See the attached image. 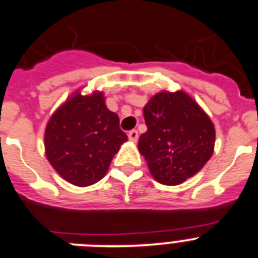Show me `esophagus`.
Wrapping results in <instances>:
<instances>
[{
  "label": "esophagus",
  "mask_w": 258,
  "mask_h": 258,
  "mask_svg": "<svg viewBox=\"0 0 258 258\" xmlns=\"http://www.w3.org/2000/svg\"><path fill=\"white\" fill-rule=\"evenodd\" d=\"M127 137H129V140H131L132 142H137V141H138V132H137L136 129H133V131H131L127 133Z\"/></svg>",
  "instance_id": "1"
}]
</instances>
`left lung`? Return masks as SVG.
<instances>
[{
    "instance_id": "8db88e82",
    "label": "left lung",
    "mask_w": 258,
    "mask_h": 258,
    "mask_svg": "<svg viewBox=\"0 0 258 258\" xmlns=\"http://www.w3.org/2000/svg\"><path fill=\"white\" fill-rule=\"evenodd\" d=\"M143 115L147 132L140 137L138 149L159 183H182L211 159L214 125L186 93H159L146 104Z\"/></svg>"
}]
</instances>
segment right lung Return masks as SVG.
Masks as SVG:
<instances>
[{
  "instance_id": "1",
  "label": "right lung",
  "mask_w": 258,
  "mask_h": 258,
  "mask_svg": "<svg viewBox=\"0 0 258 258\" xmlns=\"http://www.w3.org/2000/svg\"><path fill=\"white\" fill-rule=\"evenodd\" d=\"M118 116L104 104L103 94L76 93L56 109L45 132L46 157L52 168L76 186L102 179L127 137Z\"/></svg>"
}]
</instances>
